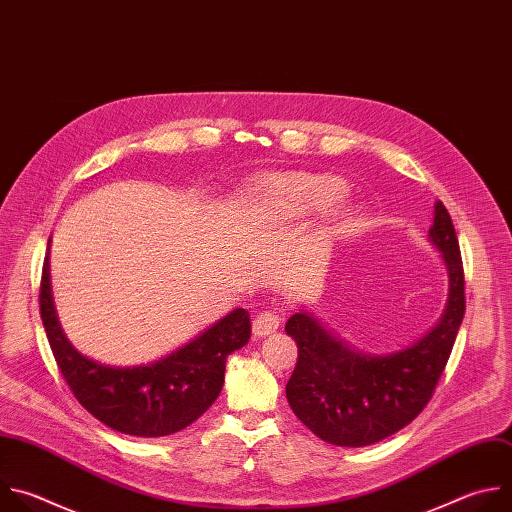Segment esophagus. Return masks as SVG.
<instances>
[{"mask_svg": "<svg viewBox=\"0 0 512 512\" xmlns=\"http://www.w3.org/2000/svg\"><path fill=\"white\" fill-rule=\"evenodd\" d=\"M278 325H280V317L272 311H264L254 319L252 331H254L256 337H266V335L274 333L278 329Z\"/></svg>", "mask_w": 512, "mask_h": 512, "instance_id": "1", "label": "esophagus"}]
</instances>
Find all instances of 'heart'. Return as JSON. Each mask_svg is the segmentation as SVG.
Wrapping results in <instances>:
<instances>
[{
    "label": "heart",
    "mask_w": 512,
    "mask_h": 512,
    "mask_svg": "<svg viewBox=\"0 0 512 512\" xmlns=\"http://www.w3.org/2000/svg\"><path fill=\"white\" fill-rule=\"evenodd\" d=\"M347 185L331 175L274 177L264 183V218L270 226H284L298 218L325 212L345 195ZM363 226V210L349 206L339 214L341 234H353Z\"/></svg>",
    "instance_id": "heart-1"
}]
</instances>
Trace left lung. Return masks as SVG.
I'll return each mask as SVG.
<instances>
[{"mask_svg": "<svg viewBox=\"0 0 512 512\" xmlns=\"http://www.w3.org/2000/svg\"><path fill=\"white\" fill-rule=\"evenodd\" d=\"M428 236L448 270V304L440 323L412 347L367 355L337 339L311 313L288 319L286 335L296 341L298 359L286 397L296 418L321 440L371 446L416 420L432 399L466 311L460 246L442 201Z\"/></svg>", "mask_w": 512, "mask_h": 512, "instance_id": "8db88e82", "label": "left lung"}]
</instances>
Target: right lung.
Instances as JSON below:
<instances>
[{"instance_id":"right-lung-1","label":"right lung","mask_w":512,"mask_h":512,"mask_svg":"<svg viewBox=\"0 0 512 512\" xmlns=\"http://www.w3.org/2000/svg\"><path fill=\"white\" fill-rule=\"evenodd\" d=\"M40 315L58 369L84 410L105 426L139 438L169 436L193 424L220 395L228 355L250 339V315L236 309L155 363H96L62 333L50 288V252L40 280Z\"/></svg>"}]
</instances>
